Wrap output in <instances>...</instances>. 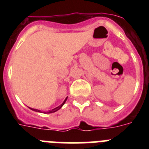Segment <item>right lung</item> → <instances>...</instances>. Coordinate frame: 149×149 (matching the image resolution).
I'll list each match as a JSON object with an SVG mask.
<instances>
[{"label":"right lung","mask_w":149,"mask_h":149,"mask_svg":"<svg viewBox=\"0 0 149 149\" xmlns=\"http://www.w3.org/2000/svg\"><path fill=\"white\" fill-rule=\"evenodd\" d=\"M66 100H67V98H65V101H63V103L62 104L60 105V106L57 107H56V108L53 109V110H49V111H48V112H45V113H54V112H56V111H57V110H60V109L63 106V104H65V101H66ZM30 109H31V110H34V111H36V112H41L40 110H36V109H33V108H30Z\"/></svg>","instance_id":"obj_1"}]
</instances>
